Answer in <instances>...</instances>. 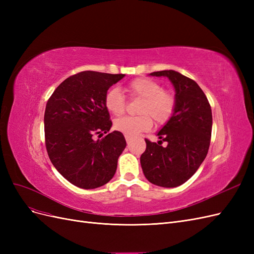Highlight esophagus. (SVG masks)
I'll return each mask as SVG.
<instances>
[{
	"mask_svg": "<svg viewBox=\"0 0 254 254\" xmlns=\"http://www.w3.org/2000/svg\"><path fill=\"white\" fill-rule=\"evenodd\" d=\"M125 139H126L127 143H130V141H131V139H132V136L131 135H128V134H125Z\"/></svg>",
	"mask_w": 254,
	"mask_h": 254,
	"instance_id": "esophagus-1",
	"label": "esophagus"
}]
</instances>
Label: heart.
I'll return each mask as SVG.
<instances>
[{"label": "heart", "instance_id": "1", "mask_svg": "<svg viewBox=\"0 0 254 254\" xmlns=\"http://www.w3.org/2000/svg\"><path fill=\"white\" fill-rule=\"evenodd\" d=\"M127 89L131 96L142 98L137 108L140 114L115 120L113 124L115 130L128 135H135L149 130L153 125L152 120L162 125L173 117L176 98L171 92L163 90L159 81L148 77L135 78L128 83ZM105 106L111 114L119 117L125 112L127 102L119 89L112 88L105 95Z\"/></svg>", "mask_w": 254, "mask_h": 254}]
</instances>
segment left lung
Instances as JSON below:
<instances>
[{
  "label": "left lung",
  "mask_w": 254,
  "mask_h": 254,
  "mask_svg": "<svg viewBox=\"0 0 254 254\" xmlns=\"http://www.w3.org/2000/svg\"><path fill=\"white\" fill-rule=\"evenodd\" d=\"M166 76L176 90V108L171 120L158 132L160 141L145 139L141 156L143 173L149 182L176 188L187 182L199 168L209 151L212 133V110L197 82L178 72L150 73ZM163 141L168 145L162 146Z\"/></svg>",
  "instance_id": "left-lung-1"
}]
</instances>
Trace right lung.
Masks as SVG:
<instances>
[{
  "label": "right lung",
  "instance_id": "1",
  "mask_svg": "<svg viewBox=\"0 0 254 254\" xmlns=\"http://www.w3.org/2000/svg\"><path fill=\"white\" fill-rule=\"evenodd\" d=\"M124 74L83 71L61 82L49 98L44 112L45 147L63 177L84 190L108 183L126 147L112 126L105 95ZM103 133L107 135L102 138ZM97 134L102 139L95 140Z\"/></svg>",
  "mask_w": 254,
  "mask_h": 254
}]
</instances>
